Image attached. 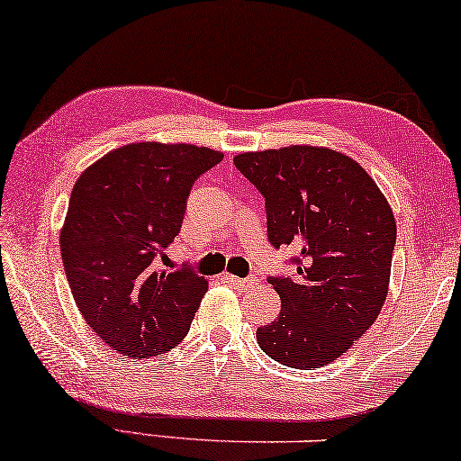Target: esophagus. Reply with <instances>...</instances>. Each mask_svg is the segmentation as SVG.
I'll return each instance as SVG.
<instances>
[{
    "label": "esophagus",
    "instance_id": "34e87169",
    "mask_svg": "<svg viewBox=\"0 0 461 461\" xmlns=\"http://www.w3.org/2000/svg\"><path fill=\"white\" fill-rule=\"evenodd\" d=\"M224 280L229 282V285L235 286V288H240V290H247V288H253L255 286V280H251V278H237V276H232V274H224Z\"/></svg>",
    "mask_w": 461,
    "mask_h": 461
}]
</instances>
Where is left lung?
<instances>
[{"label": "left lung", "instance_id": "1", "mask_svg": "<svg viewBox=\"0 0 461 461\" xmlns=\"http://www.w3.org/2000/svg\"><path fill=\"white\" fill-rule=\"evenodd\" d=\"M232 162L266 197L267 240L294 251L293 278L267 280L282 309L278 320L258 328L259 348L293 369H320L381 313L393 212L369 173L330 148L243 152Z\"/></svg>", "mask_w": 461, "mask_h": 461}]
</instances>
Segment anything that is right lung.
I'll use <instances>...</instances> for the list:
<instances>
[{
  "label": "right lung",
  "mask_w": 461,
  "mask_h": 461,
  "mask_svg": "<svg viewBox=\"0 0 461 461\" xmlns=\"http://www.w3.org/2000/svg\"><path fill=\"white\" fill-rule=\"evenodd\" d=\"M222 152L138 141L104 154L76 181L59 247L74 301L95 334L130 358L175 348L208 280L158 270L179 235L195 179Z\"/></svg>",
  "instance_id": "right-lung-1"
}]
</instances>
